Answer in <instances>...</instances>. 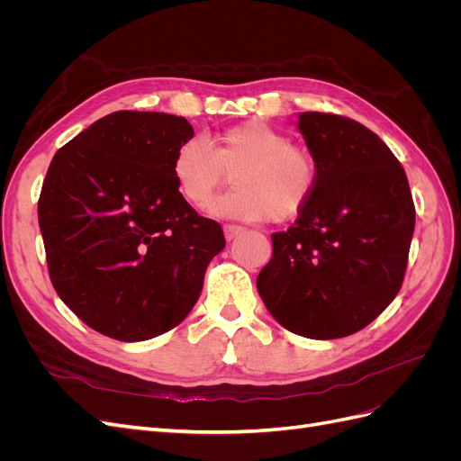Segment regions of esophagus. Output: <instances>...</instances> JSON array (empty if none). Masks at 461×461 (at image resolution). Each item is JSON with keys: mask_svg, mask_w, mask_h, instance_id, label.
Here are the masks:
<instances>
[{"mask_svg": "<svg viewBox=\"0 0 461 461\" xmlns=\"http://www.w3.org/2000/svg\"><path fill=\"white\" fill-rule=\"evenodd\" d=\"M222 232H225V239L230 242L236 239V236H240L244 232V229L239 225H225L222 227Z\"/></svg>", "mask_w": 461, "mask_h": 461, "instance_id": "34e87169", "label": "esophagus"}]
</instances>
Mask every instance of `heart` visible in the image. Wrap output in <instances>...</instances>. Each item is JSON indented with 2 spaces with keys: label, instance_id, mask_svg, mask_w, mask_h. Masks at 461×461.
I'll return each mask as SVG.
<instances>
[{
  "label": "heart",
  "instance_id": "1",
  "mask_svg": "<svg viewBox=\"0 0 461 461\" xmlns=\"http://www.w3.org/2000/svg\"><path fill=\"white\" fill-rule=\"evenodd\" d=\"M171 173L186 203L203 209L217 190L236 186L212 205V213L242 221L285 222L313 198L319 165L313 153L263 121H248L219 132L213 148L192 136L175 149Z\"/></svg>",
  "mask_w": 461,
  "mask_h": 461
}]
</instances>
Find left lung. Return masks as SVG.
Instances as JSON below:
<instances>
[{"label": "left lung", "instance_id": "obj_1", "mask_svg": "<svg viewBox=\"0 0 461 461\" xmlns=\"http://www.w3.org/2000/svg\"><path fill=\"white\" fill-rule=\"evenodd\" d=\"M298 129L317 159L319 183L294 225L271 234L273 258L258 290L290 332L342 339L396 298L415 205L403 167L361 122L308 111Z\"/></svg>", "mask_w": 461, "mask_h": 461}]
</instances>
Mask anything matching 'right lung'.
<instances>
[{
	"label": "right lung",
	"instance_id": "right-lung-1",
	"mask_svg": "<svg viewBox=\"0 0 461 461\" xmlns=\"http://www.w3.org/2000/svg\"><path fill=\"white\" fill-rule=\"evenodd\" d=\"M185 117L115 111L55 153L38 200L51 285L78 319L121 342L171 330L225 248L171 173Z\"/></svg>",
	"mask_w": 461,
	"mask_h": 461
}]
</instances>
